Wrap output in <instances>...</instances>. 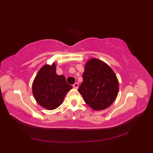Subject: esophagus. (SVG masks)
Returning <instances> with one entry per match:
<instances>
[{"instance_id":"esophagus-1","label":"esophagus","mask_w":153,"mask_h":153,"mask_svg":"<svg viewBox=\"0 0 153 153\" xmlns=\"http://www.w3.org/2000/svg\"><path fill=\"white\" fill-rule=\"evenodd\" d=\"M73 87H74L75 89H78V87H79V84L77 83H75L74 84V85H73Z\"/></svg>"}]
</instances>
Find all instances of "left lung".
Returning a JSON list of instances; mask_svg holds the SVG:
<instances>
[{
	"instance_id": "1",
	"label": "left lung",
	"mask_w": 153,
	"mask_h": 153,
	"mask_svg": "<svg viewBox=\"0 0 153 153\" xmlns=\"http://www.w3.org/2000/svg\"><path fill=\"white\" fill-rule=\"evenodd\" d=\"M83 82L78 91L94 110L108 108L114 102L119 91L118 80L112 69L103 61L91 58L87 62Z\"/></svg>"
}]
</instances>
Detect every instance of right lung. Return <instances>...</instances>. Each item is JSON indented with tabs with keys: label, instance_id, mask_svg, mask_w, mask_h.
<instances>
[{
	"label": "right lung",
	"instance_id": "obj_1",
	"mask_svg": "<svg viewBox=\"0 0 153 153\" xmlns=\"http://www.w3.org/2000/svg\"><path fill=\"white\" fill-rule=\"evenodd\" d=\"M72 87L68 85L62 75L56 72V64H46L35 76L32 92L39 105L47 110L56 109L63 102L65 96Z\"/></svg>",
	"mask_w": 153,
	"mask_h": 153
}]
</instances>
